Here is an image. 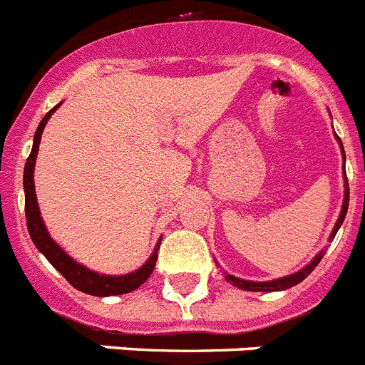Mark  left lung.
Returning <instances> with one entry per match:
<instances>
[{
  "label": "left lung",
  "instance_id": "8db88e82",
  "mask_svg": "<svg viewBox=\"0 0 365 365\" xmlns=\"http://www.w3.org/2000/svg\"><path fill=\"white\" fill-rule=\"evenodd\" d=\"M334 136H336V134H334ZM336 140H338V143H340V147H342V140H340L338 136H336ZM342 154H344V160H346V153H344V147H342ZM344 180H346V192H344L342 211H340V216H338V220H336V225H334L333 232H331L329 242H333L334 235H336L338 229H340V225L344 223V218H346V212H347V207H349V183H347V176H344ZM324 255H326V252L320 251L317 256H314L313 260L309 262V264L305 265L304 269H300V271L294 272V274H289V277L277 278V280L251 282V280H242V278H236V277H232V274H225V280L231 282L235 287L244 289V291H260V293H271V291H284V289L293 287V285L300 284L302 280H305V278L309 277L311 272H313V269L317 267L318 264H320V260L324 258Z\"/></svg>",
  "mask_w": 365,
  "mask_h": 365
}]
</instances>
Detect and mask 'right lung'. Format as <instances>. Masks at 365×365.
Wrapping results in <instances>:
<instances>
[{
  "label": "right lung",
  "mask_w": 365,
  "mask_h": 365,
  "mask_svg": "<svg viewBox=\"0 0 365 365\" xmlns=\"http://www.w3.org/2000/svg\"><path fill=\"white\" fill-rule=\"evenodd\" d=\"M52 107L47 114L43 116L41 123L38 125V130L34 134V143H32V150L29 154L27 163H25V173H23V189H25V218H27V229L31 235L32 242L38 247L39 252H43V256L63 274L65 280L76 287L78 291L93 297H113V294H125L138 289L147 278L150 277L156 260H158V249L162 244V238L158 240V244L154 247V252L150 255L149 260L138 269V271L127 272V274H120V277H107V274H98V272L91 271V269L83 267L81 264L74 262L60 245L56 244L54 240L48 235L47 227H45L43 218L39 215L38 200H36V190H34V165L36 158H38V149L39 142H41V133H43L45 125H47L48 118L52 116L58 107Z\"/></svg>",
  "instance_id": "1"
}]
</instances>
